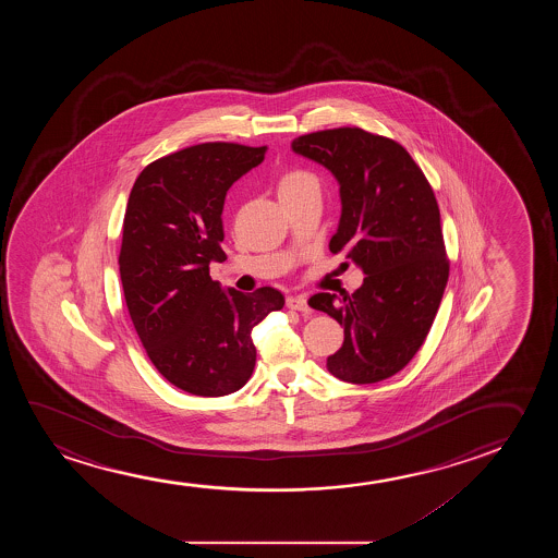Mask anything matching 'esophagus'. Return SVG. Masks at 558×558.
<instances>
[{"label": "esophagus", "mask_w": 558, "mask_h": 558, "mask_svg": "<svg viewBox=\"0 0 558 558\" xmlns=\"http://www.w3.org/2000/svg\"><path fill=\"white\" fill-rule=\"evenodd\" d=\"M286 306L291 308V311H298V313H311V306H308L306 298H303V295H290V298L286 299Z\"/></svg>", "instance_id": "1"}]
</instances>
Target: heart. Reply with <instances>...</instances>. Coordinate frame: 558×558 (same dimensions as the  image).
Masks as SVG:
<instances>
[{
  "mask_svg": "<svg viewBox=\"0 0 558 558\" xmlns=\"http://www.w3.org/2000/svg\"><path fill=\"white\" fill-rule=\"evenodd\" d=\"M318 189H320L318 179H316L313 173L303 171V169H293L290 173H286V175L280 179V183H278V194H280V196H293V194H301V192L306 191H318Z\"/></svg>",
  "mask_w": 558,
  "mask_h": 558,
  "instance_id": "heart-1",
  "label": "heart"
}]
</instances>
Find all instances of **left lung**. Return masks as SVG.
Here are the masks:
<instances>
[{
  "label": "left lung",
  "instance_id": "obj_1",
  "mask_svg": "<svg viewBox=\"0 0 558 558\" xmlns=\"http://www.w3.org/2000/svg\"><path fill=\"white\" fill-rule=\"evenodd\" d=\"M291 150L336 177L341 217L329 250L366 275L352 295L308 301L344 328L326 366L341 381H383L420 351L448 282L435 192L404 146L359 128L308 133Z\"/></svg>",
  "mask_w": 558,
  "mask_h": 558
}]
</instances>
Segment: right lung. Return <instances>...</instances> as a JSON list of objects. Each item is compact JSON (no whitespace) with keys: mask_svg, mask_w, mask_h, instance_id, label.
<instances>
[{"mask_svg":"<svg viewBox=\"0 0 558 558\" xmlns=\"http://www.w3.org/2000/svg\"><path fill=\"white\" fill-rule=\"evenodd\" d=\"M265 150L189 146L146 166L128 199L118 263L131 320L156 369L196 397L244 387L257 356L253 328L283 306L275 288L245 295L209 276V263L225 260V196Z\"/></svg>","mask_w":558,"mask_h":558,"instance_id":"add662e5","label":"right lung"}]
</instances>
